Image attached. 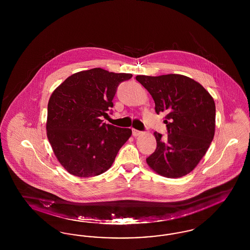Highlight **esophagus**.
Instances as JSON below:
<instances>
[{"label":"esophagus","mask_w":250,"mask_h":250,"mask_svg":"<svg viewBox=\"0 0 250 250\" xmlns=\"http://www.w3.org/2000/svg\"><path fill=\"white\" fill-rule=\"evenodd\" d=\"M132 134H133L134 137H138V136H140V135L142 134V132H141V131L136 130V129H132Z\"/></svg>","instance_id":"1"}]
</instances>
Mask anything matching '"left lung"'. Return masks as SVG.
Wrapping results in <instances>:
<instances>
[{"mask_svg": "<svg viewBox=\"0 0 250 250\" xmlns=\"http://www.w3.org/2000/svg\"><path fill=\"white\" fill-rule=\"evenodd\" d=\"M136 80L152 95L155 112H164L167 138L155 132L156 149L146 162L157 174L179 178L192 171L206 154L215 129L214 98L184 75L143 76Z\"/></svg>", "mask_w": 250, "mask_h": 250, "instance_id": "8db88e82", "label": "left lung"}]
</instances>
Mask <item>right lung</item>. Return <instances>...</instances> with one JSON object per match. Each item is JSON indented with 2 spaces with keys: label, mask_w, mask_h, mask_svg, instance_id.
<instances>
[{
  "label": "right lung",
  "mask_w": 250,
  "mask_h": 250,
  "mask_svg": "<svg viewBox=\"0 0 250 250\" xmlns=\"http://www.w3.org/2000/svg\"><path fill=\"white\" fill-rule=\"evenodd\" d=\"M132 74L102 68L78 72L53 91L47 136L60 164L78 177L99 175L111 167L132 130L102 124L121 83Z\"/></svg>",
  "instance_id": "right-lung-1"
}]
</instances>
